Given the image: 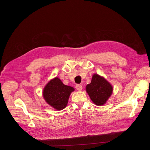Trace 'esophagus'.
Returning a JSON list of instances; mask_svg holds the SVG:
<instances>
[{"label":"esophagus","mask_w":150,"mask_h":150,"mask_svg":"<svg viewBox=\"0 0 150 150\" xmlns=\"http://www.w3.org/2000/svg\"><path fill=\"white\" fill-rule=\"evenodd\" d=\"M76 90H78V91H81V90L82 89V85H80V84H77V85H76Z\"/></svg>","instance_id":"obj_1"}]
</instances>
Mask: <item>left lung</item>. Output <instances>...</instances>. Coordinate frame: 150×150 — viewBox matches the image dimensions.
Here are the masks:
<instances>
[{
  "mask_svg": "<svg viewBox=\"0 0 150 150\" xmlns=\"http://www.w3.org/2000/svg\"><path fill=\"white\" fill-rule=\"evenodd\" d=\"M86 91L94 103L101 105L105 104L111 96L113 87L103 77L94 74L91 83L87 85Z\"/></svg>",
  "mask_w": 150,
  "mask_h": 150,
  "instance_id": "obj_1",
  "label": "left lung"
}]
</instances>
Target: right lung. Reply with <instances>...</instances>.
Masks as SVG:
<instances>
[{"label":"right lung","instance_id":"add662e5","mask_svg":"<svg viewBox=\"0 0 150 150\" xmlns=\"http://www.w3.org/2000/svg\"><path fill=\"white\" fill-rule=\"evenodd\" d=\"M74 91L72 87L64 85L58 78L52 79L43 90V97L46 101L56 110L66 108L71 93Z\"/></svg>","mask_w":150,"mask_h":150}]
</instances>
